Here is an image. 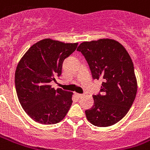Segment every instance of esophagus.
I'll use <instances>...</instances> for the list:
<instances>
[{"label": "esophagus", "mask_w": 150, "mask_h": 150, "mask_svg": "<svg viewBox=\"0 0 150 150\" xmlns=\"http://www.w3.org/2000/svg\"><path fill=\"white\" fill-rule=\"evenodd\" d=\"M75 96H77L78 98H82V96H84L83 94H80V93H75Z\"/></svg>", "instance_id": "obj_1"}]
</instances>
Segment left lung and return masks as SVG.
<instances>
[{
    "label": "left lung",
    "mask_w": 150,
    "mask_h": 150,
    "mask_svg": "<svg viewBox=\"0 0 150 150\" xmlns=\"http://www.w3.org/2000/svg\"><path fill=\"white\" fill-rule=\"evenodd\" d=\"M86 60L93 79L103 80L94 104L86 110L88 121L93 125L107 127L123 118L135 100L137 82L132 59L118 42L101 39L83 42L79 46Z\"/></svg>",
    "instance_id": "obj_1"
}]
</instances>
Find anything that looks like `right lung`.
I'll list each match as a JSON object with an SVG mask.
<instances>
[{
	"label": "right lung",
	"instance_id": "right-lung-1",
	"mask_svg": "<svg viewBox=\"0 0 150 150\" xmlns=\"http://www.w3.org/2000/svg\"><path fill=\"white\" fill-rule=\"evenodd\" d=\"M78 43L45 39L33 45L22 57L15 71V89L25 113L38 123L54 125L65 117L72 104V93L52 88L62 73L64 61Z\"/></svg>",
	"mask_w": 150,
	"mask_h": 150
}]
</instances>
